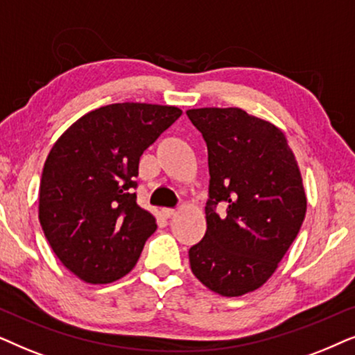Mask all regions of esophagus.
<instances>
[{
    "label": "esophagus",
    "mask_w": 355,
    "mask_h": 355,
    "mask_svg": "<svg viewBox=\"0 0 355 355\" xmlns=\"http://www.w3.org/2000/svg\"><path fill=\"white\" fill-rule=\"evenodd\" d=\"M175 212H177V211H175L173 207H164V209H162V216L167 217V219H170V217H172V216L175 214Z\"/></svg>",
    "instance_id": "obj_1"
}]
</instances>
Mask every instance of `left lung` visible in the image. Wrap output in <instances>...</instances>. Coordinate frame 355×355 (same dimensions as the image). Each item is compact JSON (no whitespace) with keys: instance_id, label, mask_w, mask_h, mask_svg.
<instances>
[{"instance_id":"left-lung-1","label":"left lung","mask_w":355,"mask_h":355,"mask_svg":"<svg viewBox=\"0 0 355 355\" xmlns=\"http://www.w3.org/2000/svg\"><path fill=\"white\" fill-rule=\"evenodd\" d=\"M187 115L209 165L207 227L188 250L191 271L217 294L243 295L271 277L299 234L306 211L299 165L284 133L242 108Z\"/></svg>"}]
</instances>
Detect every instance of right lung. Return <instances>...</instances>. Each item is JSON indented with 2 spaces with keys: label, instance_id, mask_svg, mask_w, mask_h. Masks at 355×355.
I'll list each match as a JSON object with an SVG mask.
<instances>
[{
  "label": "right lung",
  "instance_id": "1",
  "mask_svg": "<svg viewBox=\"0 0 355 355\" xmlns=\"http://www.w3.org/2000/svg\"><path fill=\"white\" fill-rule=\"evenodd\" d=\"M182 110L112 103L71 125L45 160L39 219L60 261L89 284L128 274L157 229L136 202L139 157Z\"/></svg>",
  "mask_w": 355,
  "mask_h": 355
}]
</instances>
